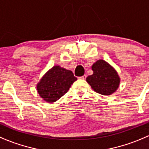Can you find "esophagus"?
I'll return each instance as SVG.
<instances>
[{
	"label": "esophagus",
	"mask_w": 149,
	"mask_h": 149,
	"mask_svg": "<svg viewBox=\"0 0 149 149\" xmlns=\"http://www.w3.org/2000/svg\"><path fill=\"white\" fill-rule=\"evenodd\" d=\"M86 77H87V75L85 74V75H83V76H82V77H79V79H85Z\"/></svg>",
	"instance_id": "esophagus-1"
}]
</instances>
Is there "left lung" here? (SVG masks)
<instances>
[{
  "label": "left lung",
  "mask_w": 149,
  "mask_h": 149,
  "mask_svg": "<svg viewBox=\"0 0 149 149\" xmlns=\"http://www.w3.org/2000/svg\"><path fill=\"white\" fill-rule=\"evenodd\" d=\"M93 74L87 77L86 81L96 93L110 95L118 90L120 78L117 71L103 59H99L92 65Z\"/></svg>",
  "instance_id": "obj_1"
}]
</instances>
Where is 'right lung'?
Returning a JSON list of instances; mask_svg holds the SVG:
<instances>
[{
  "label": "right lung",
  "mask_w": 149,
  "mask_h": 149,
  "mask_svg": "<svg viewBox=\"0 0 149 149\" xmlns=\"http://www.w3.org/2000/svg\"><path fill=\"white\" fill-rule=\"evenodd\" d=\"M76 80L71 70L56 65L41 77L36 85V90L44 101L54 102L68 92Z\"/></svg>",
  "instance_id": "add662e5"
}]
</instances>
